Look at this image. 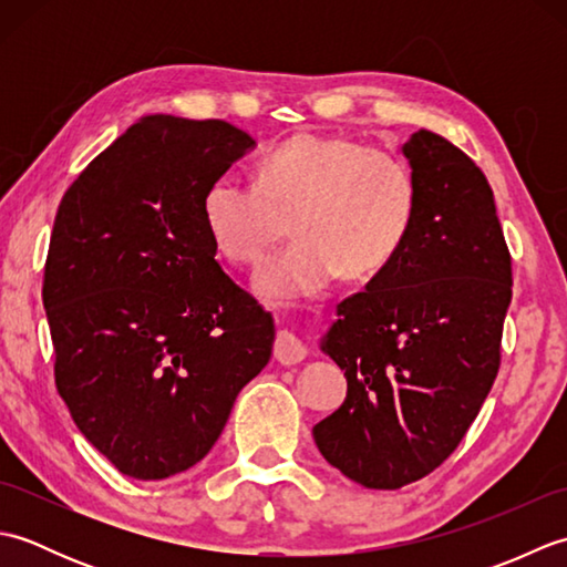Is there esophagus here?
Segmentation results:
<instances>
[{"instance_id": "obj_1", "label": "esophagus", "mask_w": 567, "mask_h": 567, "mask_svg": "<svg viewBox=\"0 0 567 567\" xmlns=\"http://www.w3.org/2000/svg\"><path fill=\"white\" fill-rule=\"evenodd\" d=\"M272 355L280 365H297V363H302V360H305L307 348L292 331L282 329V331H277V336H275Z\"/></svg>"}]
</instances>
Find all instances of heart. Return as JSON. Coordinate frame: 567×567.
<instances>
[{
  "label": "heart",
  "instance_id": "heart-1",
  "mask_svg": "<svg viewBox=\"0 0 567 567\" xmlns=\"http://www.w3.org/2000/svg\"><path fill=\"white\" fill-rule=\"evenodd\" d=\"M202 212L212 244L234 265L258 262L292 221L299 238L265 260L256 290L272 305H297L321 297L343 272L388 268L414 228L419 187L400 155L299 134L262 155L258 183L216 177Z\"/></svg>",
  "mask_w": 567,
  "mask_h": 567
}]
</instances>
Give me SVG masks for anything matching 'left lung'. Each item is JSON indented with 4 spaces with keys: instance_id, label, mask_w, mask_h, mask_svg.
<instances>
[{
    "instance_id": "8db88e82",
    "label": "left lung",
    "mask_w": 567,
    "mask_h": 567,
    "mask_svg": "<svg viewBox=\"0 0 567 567\" xmlns=\"http://www.w3.org/2000/svg\"><path fill=\"white\" fill-rule=\"evenodd\" d=\"M402 151L419 187L412 234L343 299L321 341L348 394L315 441L370 489L416 483L457 449L497 378L512 302V256L483 171L426 128Z\"/></svg>"
}]
</instances>
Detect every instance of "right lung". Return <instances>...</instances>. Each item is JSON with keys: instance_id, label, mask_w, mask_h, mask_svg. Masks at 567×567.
Segmentation results:
<instances>
[{"instance_id": "right-lung-1", "label": "right lung", "mask_w": 567, "mask_h": 567, "mask_svg": "<svg viewBox=\"0 0 567 567\" xmlns=\"http://www.w3.org/2000/svg\"><path fill=\"white\" fill-rule=\"evenodd\" d=\"M252 146L221 118L143 116L58 207L43 272L55 388L128 477L199 463L270 360V311L221 270L202 212Z\"/></svg>"}]
</instances>
